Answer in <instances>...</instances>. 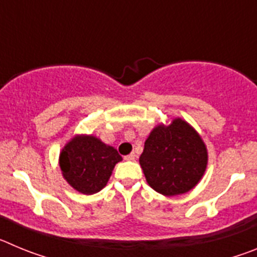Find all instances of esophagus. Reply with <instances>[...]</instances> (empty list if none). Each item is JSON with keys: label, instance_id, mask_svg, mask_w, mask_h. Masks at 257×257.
I'll list each match as a JSON object with an SVG mask.
<instances>
[{"label": "esophagus", "instance_id": "1", "mask_svg": "<svg viewBox=\"0 0 257 257\" xmlns=\"http://www.w3.org/2000/svg\"><path fill=\"white\" fill-rule=\"evenodd\" d=\"M135 158H136V154L135 153H130V154H128V156L124 157V160H126V161H135Z\"/></svg>", "mask_w": 257, "mask_h": 257}]
</instances>
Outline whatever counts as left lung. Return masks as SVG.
I'll list each match as a JSON object with an SVG mask.
<instances>
[{
    "instance_id": "8db88e82",
    "label": "left lung",
    "mask_w": 257,
    "mask_h": 257,
    "mask_svg": "<svg viewBox=\"0 0 257 257\" xmlns=\"http://www.w3.org/2000/svg\"><path fill=\"white\" fill-rule=\"evenodd\" d=\"M208 153L201 135L181 118L151 131L139 158L147 183L166 197L192 190L205 175Z\"/></svg>"
}]
</instances>
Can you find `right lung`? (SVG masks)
<instances>
[{"label":"right lung","mask_w":257,"mask_h":257,"mask_svg":"<svg viewBox=\"0 0 257 257\" xmlns=\"http://www.w3.org/2000/svg\"><path fill=\"white\" fill-rule=\"evenodd\" d=\"M122 157L117 149L94 135H74L59 156L61 175L70 187L82 194L100 192Z\"/></svg>","instance_id":"add662e5"}]
</instances>
